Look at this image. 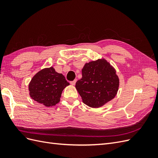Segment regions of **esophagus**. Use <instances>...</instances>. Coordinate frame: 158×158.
<instances>
[{"instance_id": "1", "label": "esophagus", "mask_w": 158, "mask_h": 158, "mask_svg": "<svg viewBox=\"0 0 158 158\" xmlns=\"http://www.w3.org/2000/svg\"><path fill=\"white\" fill-rule=\"evenodd\" d=\"M76 81H77V80L76 79H75L74 80H73V81H71L70 82V84L73 85H75V84H76Z\"/></svg>"}]
</instances>
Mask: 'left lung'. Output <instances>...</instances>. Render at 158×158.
Masks as SVG:
<instances>
[{
    "mask_svg": "<svg viewBox=\"0 0 158 158\" xmlns=\"http://www.w3.org/2000/svg\"><path fill=\"white\" fill-rule=\"evenodd\" d=\"M82 74V78L76 83V88L85 105L98 108L115 97L119 80L115 70L106 60L85 63Z\"/></svg>",
    "mask_w": 158,
    "mask_h": 158,
    "instance_id": "8db88e82",
    "label": "left lung"
}]
</instances>
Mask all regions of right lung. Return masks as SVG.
Segmentation results:
<instances>
[{
  "mask_svg": "<svg viewBox=\"0 0 158 158\" xmlns=\"http://www.w3.org/2000/svg\"><path fill=\"white\" fill-rule=\"evenodd\" d=\"M70 84L64 76L52 68L40 70L33 76L29 84L30 97L46 107H52L60 102L64 88Z\"/></svg>",
  "mask_w": 158,
  "mask_h": 158,
  "instance_id": "right-lung-1",
  "label": "right lung"
}]
</instances>
